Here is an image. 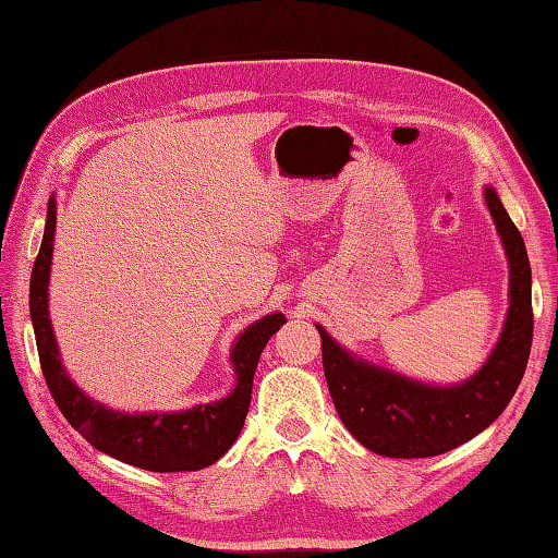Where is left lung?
I'll use <instances>...</instances> for the list:
<instances>
[{"instance_id": "left-lung-1", "label": "left lung", "mask_w": 558, "mask_h": 558, "mask_svg": "<svg viewBox=\"0 0 558 558\" xmlns=\"http://www.w3.org/2000/svg\"><path fill=\"white\" fill-rule=\"evenodd\" d=\"M487 206L511 260V310L499 345L487 364L453 388L414 384L410 378L352 360L318 326L324 374L342 424L357 441L388 458H432L487 429L523 381L532 348V272L525 242L494 189Z\"/></svg>"}]
</instances>
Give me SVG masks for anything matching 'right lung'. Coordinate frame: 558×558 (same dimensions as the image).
I'll return each mask as SVG.
<instances>
[{"mask_svg": "<svg viewBox=\"0 0 558 558\" xmlns=\"http://www.w3.org/2000/svg\"><path fill=\"white\" fill-rule=\"evenodd\" d=\"M54 201L47 204V222L38 258L31 272V318L38 342L45 384L66 422L102 453L150 472H189L208 468L225 456L240 436L260 352L270 336L286 324L282 314H270L248 326L232 350L236 386L213 405H198L174 414H122L98 405L69 381L59 362L52 324L47 316V282L54 240Z\"/></svg>", "mask_w": 558, "mask_h": 558, "instance_id": "add662e5", "label": "right lung"}]
</instances>
